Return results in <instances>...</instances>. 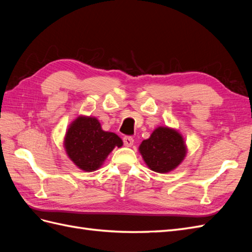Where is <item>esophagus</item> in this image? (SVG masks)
<instances>
[{
  "label": "esophagus",
  "mask_w": 252,
  "mask_h": 252,
  "mask_svg": "<svg viewBox=\"0 0 252 252\" xmlns=\"http://www.w3.org/2000/svg\"><path fill=\"white\" fill-rule=\"evenodd\" d=\"M123 141H124V145H125V146H127V147L132 146L133 142H134L133 138H131V136H124Z\"/></svg>",
  "instance_id": "1"
}]
</instances>
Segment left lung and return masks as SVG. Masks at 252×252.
I'll list each match as a JSON object with an SVG mask.
<instances>
[{
    "instance_id": "8db88e82",
    "label": "left lung",
    "mask_w": 252,
    "mask_h": 252,
    "mask_svg": "<svg viewBox=\"0 0 252 252\" xmlns=\"http://www.w3.org/2000/svg\"><path fill=\"white\" fill-rule=\"evenodd\" d=\"M139 151L152 171L167 173L183 162L187 148L179 131L161 126L151 133L149 139L141 143Z\"/></svg>"
}]
</instances>
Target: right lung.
Segmentation results:
<instances>
[{"mask_svg":"<svg viewBox=\"0 0 252 252\" xmlns=\"http://www.w3.org/2000/svg\"><path fill=\"white\" fill-rule=\"evenodd\" d=\"M123 146V141L113 132L104 131L94 117L80 116L67 129L64 147L67 156L84 171L100 168L114 147Z\"/></svg>","mask_w":252,"mask_h":252,"instance_id":"1","label":"right lung"}]
</instances>
